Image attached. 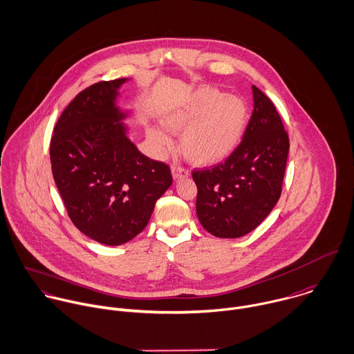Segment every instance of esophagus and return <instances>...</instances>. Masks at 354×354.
I'll return each mask as SVG.
<instances>
[{"mask_svg":"<svg viewBox=\"0 0 354 354\" xmlns=\"http://www.w3.org/2000/svg\"><path fill=\"white\" fill-rule=\"evenodd\" d=\"M171 174H173V178L177 181V180H181V178H187L189 177V171L185 170L184 167L181 166H173L171 167Z\"/></svg>","mask_w":354,"mask_h":354,"instance_id":"obj_1","label":"esophagus"}]
</instances>
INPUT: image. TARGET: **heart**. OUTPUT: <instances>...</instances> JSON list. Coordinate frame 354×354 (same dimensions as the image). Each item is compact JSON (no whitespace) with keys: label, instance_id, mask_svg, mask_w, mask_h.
I'll return each instance as SVG.
<instances>
[{"label":"heart","instance_id":"b5f03b06","mask_svg":"<svg viewBox=\"0 0 354 354\" xmlns=\"http://www.w3.org/2000/svg\"><path fill=\"white\" fill-rule=\"evenodd\" d=\"M163 127L181 136L184 155L198 166H214L228 159L239 147L248 123L243 99L202 86L177 104L163 110ZM147 136L158 156L173 151L174 140L158 126H147Z\"/></svg>","mask_w":354,"mask_h":354}]
</instances>
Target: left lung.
I'll list each match as a JSON object with an SVG mask.
<instances>
[{
    "mask_svg": "<svg viewBox=\"0 0 354 354\" xmlns=\"http://www.w3.org/2000/svg\"><path fill=\"white\" fill-rule=\"evenodd\" d=\"M252 100L254 111L235 152L210 170L192 173L199 223L223 239L254 231L281 194L288 136L273 103L257 86Z\"/></svg>",
    "mask_w": 354,
    "mask_h": 354,
    "instance_id": "left-lung-1",
    "label": "left lung"
}]
</instances>
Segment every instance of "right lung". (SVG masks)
Masks as SVG:
<instances>
[{
	"label": "right lung",
	"mask_w": 354,
	"mask_h": 354,
	"mask_svg": "<svg viewBox=\"0 0 354 354\" xmlns=\"http://www.w3.org/2000/svg\"><path fill=\"white\" fill-rule=\"evenodd\" d=\"M127 78L82 91L63 111L50 140L57 189L74 225L91 239L119 245L148 224L170 188L169 166L142 155L129 137L133 110L118 106Z\"/></svg>",
	"instance_id": "1"
}]
</instances>
